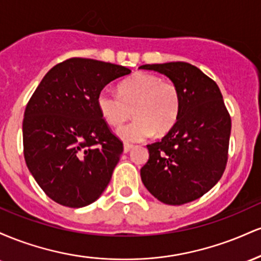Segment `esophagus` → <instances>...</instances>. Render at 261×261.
I'll return each mask as SVG.
<instances>
[{"instance_id": "1", "label": "esophagus", "mask_w": 261, "mask_h": 261, "mask_svg": "<svg viewBox=\"0 0 261 261\" xmlns=\"http://www.w3.org/2000/svg\"><path fill=\"white\" fill-rule=\"evenodd\" d=\"M133 148H134V145H131V143H124V152H125V153L130 152Z\"/></svg>"}]
</instances>
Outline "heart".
Returning <instances> with one entry per match:
<instances>
[{"instance_id":"obj_1","label":"heart","mask_w":261,"mask_h":261,"mask_svg":"<svg viewBox=\"0 0 261 261\" xmlns=\"http://www.w3.org/2000/svg\"><path fill=\"white\" fill-rule=\"evenodd\" d=\"M101 119L119 126L134 114V120L116 130L125 142H140L153 135H163L174 126L180 113V92L174 82L151 73L139 72L118 87V95L103 89L97 95Z\"/></svg>"}]
</instances>
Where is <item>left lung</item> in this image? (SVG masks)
I'll return each instance as SVG.
<instances>
[{
  "label": "left lung",
  "instance_id": "1",
  "mask_svg": "<svg viewBox=\"0 0 261 261\" xmlns=\"http://www.w3.org/2000/svg\"><path fill=\"white\" fill-rule=\"evenodd\" d=\"M178 86L180 113L168 134L147 145L149 158L141 168L143 185L167 205H182L201 197L226 169L230 116L215 81L188 62L140 66Z\"/></svg>",
  "mask_w": 261,
  "mask_h": 261
}]
</instances>
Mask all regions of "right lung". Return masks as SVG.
Returning <instances> with one entry per match:
<instances>
[{
    "label": "right lung",
    "mask_w": 261,
    "mask_h": 261,
    "mask_svg": "<svg viewBox=\"0 0 261 261\" xmlns=\"http://www.w3.org/2000/svg\"><path fill=\"white\" fill-rule=\"evenodd\" d=\"M130 72L110 62L68 59L45 74L27 104V167L60 205H89L109 184L124 147L101 119L95 100L108 83Z\"/></svg>",
    "instance_id": "right-lung-1"
}]
</instances>
